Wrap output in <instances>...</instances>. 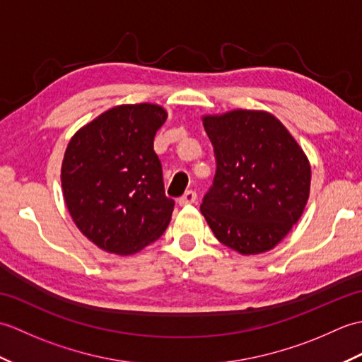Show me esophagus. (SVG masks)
Masks as SVG:
<instances>
[{
  "label": "esophagus",
  "mask_w": 362,
  "mask_h": 362,
  "mask_svg": "<svg viewBox=\"0 0 362 362\" xmlns=\"http://www.w3.org/2000/svg\"><path fill=\"white\" fill-rule=\"evenodd\" d=\"M196 199H197L196 191L188 189V191H185V194L179 197V201H177V202H179V205H188V204H194Z\"/></svg>",
  "instance_id": "obj_1"
}]
</instances>
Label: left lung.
I'll return each mask as SVG.
<instances>
[{"label":"left lung","instance_id":"1","mask_svg":"<svg viewBox=\"0 0 362 362\" xmlns=\"http://www.w3.org/2000/svg\"><path fill=\"white\" fill-rule=\"evenodd\" d=\"M216 174L201 211L214 236L243 255L274 249L302 216L311 168L274 115L233 110L204 117Z\"/></svg>","mask_w":362,"mask_h":362}]
</instances>
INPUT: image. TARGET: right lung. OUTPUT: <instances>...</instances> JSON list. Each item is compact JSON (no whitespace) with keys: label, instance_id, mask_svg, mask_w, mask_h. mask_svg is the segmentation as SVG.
Masks as SVG:
<instances>
[{"label":"right lung","instance_id":"1","mask_svg":"<svg viewBox=\"0 0 362 362\" xmlns=\"http://www.w3.org/2000/svg\"><path fill=\"white\" fill-rule=\"evenodd\" d=\"M166 117L156 104L118 105L68 143L65 202L74 224L99 249L132 255L165 233L174 201L165 194L153 138Z\"/></svg>","mask_w":362,"mask_h":362}]
</instances>
